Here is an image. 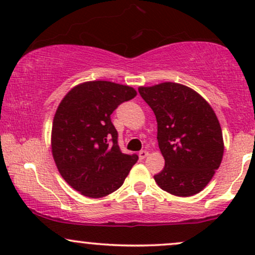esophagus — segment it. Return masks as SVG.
<instances>
[{
    "instance_id": "34e87169",
    "label": "esophagus",
    "mask_w": 255,
    "mask_h": 255,
    "mask_svg": "<svg viewBox=\"0 0 255 255\" xmlns=\"http://www.w3.org/2000/svg\"><path fill=\"white\" fill-rule=\"evenodd\" d=\"M148 156V151H146V150H141L139 152V158L140 159H145L146 157Z\"/></svg>"
}]
</instances>
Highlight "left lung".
<instances>
[{
	"label": "left lung",
	"instance_id": "1",
	"mask_svg": "<svg viewBox=\"0 0 255 255\" xmlns=\"http://www.w3.org/2000/svg\"><path fill=\"white\" fill-rule=\"evenodd\" d=\"M157 120V140L164 157L154 181L177 197L201 192L222 163L223 134L211 105L192 90L176 83L139 87Z\"/></svg>",
	"mask_w": 255,
	"mask_h": 255
}]
</instances>
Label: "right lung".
<instances>
[{"label": "right lung", "instance_id": "1", "mask_svg": "<svg viewBox=\"0 0 255 255\" xmlns=\"http://www.w3.org/2000/svg\"><path fill=\"white\" fill-rule=\"evenodd\" d=\"M136 96L130 86L111 81H86L69 91L58 105L51 129V151L61 176L89 198L119 189L136 163L125 154L110 115Z\"/></svg>", "mask_w": 255, "mask_h": 255}]
</instances>
